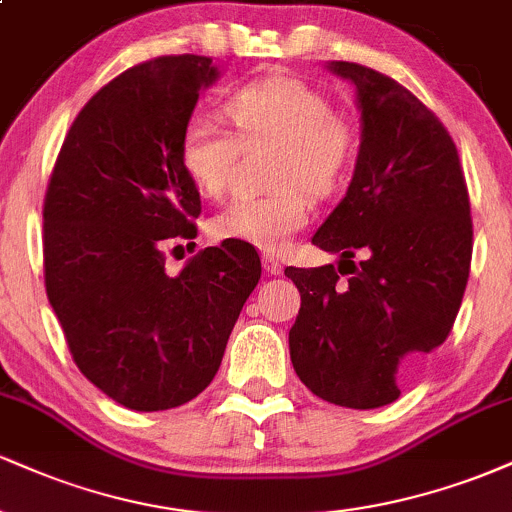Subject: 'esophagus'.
I'll return each instance as SVG.
<instances>
[{"label":"esophagus","mask_w":512,"mask_h":512,"mask_svg":"<svg viewBox=\"0 0 512 512\" xmlns=\"http://www.w3.org/2000/svg\"><path fill=\"white\" fill-rule=\"evenodd\" d=\"M262 264H264V269H267L269 274H281L284 272V264L279 262V257H274V255H262Z\"/></svg>","instance_id":"1"}]
</instances>
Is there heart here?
<instances>
[{
    "instance_id": "heart-1",
    "label": "heart",
    "mask_w": 512,
    "mask_h": 512,
    "mask_svg": "<svg viewBox=\"0 0 512 512\" xmlns=\"http://www.w3.org/2000/svg\"><path fill=\"white\" fill-rule=\"evenodd\" d=\"M223 110L238 137L216 117L190 115L180 129V166L204 195L221 197L231 185L240 144H279L272 180L284 190L233 199L211 219V236L281 252L310 219L304 192L327 197L342 185L358 149L354 127L334 113L325 93L286 74L236 88Z\"/></svg>"
}]
</instances>
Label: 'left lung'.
<instances>
[{
	"mask_svg": "<svg viewBox=\"0 0 512 512\" xmlns=\"http://www.w3.org/2000/svg\"><path fill=\"white\" fill-rule=\"evenodd\" d=\"M327 69L356 86L361 146L349 190L313 236L317 248L337 252L339 267H286L301 291L289 349L313 395L375 409L395 402L448 339L469 279L472 216L443 122L375 69Z\"/></svg>",
	"mask_w": 512,
	"mask_h": 512,
	"instance_id": "8db88e82",
	"label": "left lung"
}]
</instances>
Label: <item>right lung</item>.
<instances>
[{
    "label": "right lung",
    "instance_id": "obj_1",
    "mask_svg": "<svg viewBox=\"0 0 512 512\" xmlns=\"http://www.w3.org/2000/svg\"><path fill=\"white\" fill-rule=\"evenodd\" d=\"M211 57L166 55L115 76L69 127L43 207L45 291L74 363L134 411L195 399L214 380L262 267L223 240L166 269L202 214L180 129L219 79Z\"/></svg>",
    "mask_w": 512,
    "mask_h": 512
}]
</instances>
